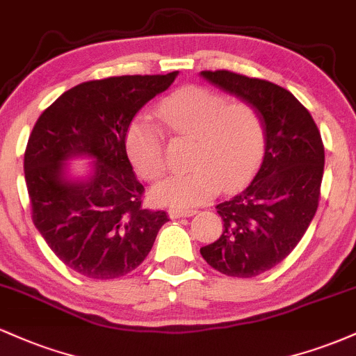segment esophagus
<instances>
[{"label": "esophagus", "mask_w": 356, "mask_h": 356, "mask_svg": "<svg viewBox=\"0 0 356 356\" xmlns=\"http://www.w3.org/2000/svg\"><path fill=\"white\" fill-rule=\"evenodd\" d=\"M194 214H195L194 209H179V207H170L169 209V216L172 219L189 218V216H194Z\"/></svg>", "instance_id": "34e87169"}]
</instances>
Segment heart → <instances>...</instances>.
Instances as JSON below:
<instances>
[{"mask_svg": "<svg viewBox=\"0 0 356 356\" xmlns=\"http://www.w3.org/2000/svg\"><path fill=\"white\" fill-rule=\"evenodd\" d=\"M161 122L177 137L192 138V170L175 174L152 192L155 202L192 207L224 187H236L254 172L264 152V122L256 105L189 85L170 93L157 108ZM130 162L145 181H159L169 169L164 130L152 117L136 118L127 130Z\"/></svg>", "mask_w": 356, "mask_h": 356, "instance_id": "b5f03b06", "label": "heart"}]
</instances>
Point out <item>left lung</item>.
<instances>
[{"instance_id":"left-lung-1","label":"left lung","mask_w":356,"mask_h":356,"mask_svg":"<svg viewBox=\"0 0 356 356\" xmlns=\"http://www.w3.org/2000/svg\"><path fill=\"white\" fill-rule=\"evenodd\" d=\"M201 76L251 102L264 122L261 167L243 191L216 206L222 234L201 248L222 275L252 277L280 264L308 229L320 202L325 147L313 117L286 88L227 70Z\"/></svg>"}]
</instances>
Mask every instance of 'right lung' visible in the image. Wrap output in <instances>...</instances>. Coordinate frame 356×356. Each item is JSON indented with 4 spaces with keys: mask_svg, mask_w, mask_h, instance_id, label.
Listing matches in <instances>:
<instances>
[{
    "mask_svg": "<svg viewBox=\"0 0 356 356\" xmlns=\"http://www.w3.org/2000/svg\"><path fill=\"white\" fill-rule=\"evenodd\" d=\"M179 72L83 81L60 95L31 130L24 150V181L36 229L56 256L80 275L113 280L145 259L165 211L142 206L125 149L130 122L165 92ZM87 154L94 169L72 181L64 164Z\"/></svg>",
    "mask_w": 356,
    "mask_h": 356,
    "instance_id": "right-lung-1",
    "label": "right lung"
}]
</instances>
